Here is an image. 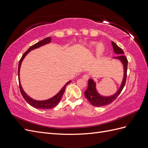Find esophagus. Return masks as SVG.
Instances as JSON below:
<instances>
[{
    "label": "esophagus",
    "mask_w": 148,
    "mask_h": 148,
    "mask_svg": "<svg viewBox=\"0 0 148 148\" xmlns=\"http://www.w3.org/2000/svg\"><path fill=\"white\" fill-rule=\"evenodd\" d=\"M83 78L85 80H88L89 78V75L87 74V73H85L83 75Z\"/></svg>",
    "instance_id": "34e87169"
}]
</instances>
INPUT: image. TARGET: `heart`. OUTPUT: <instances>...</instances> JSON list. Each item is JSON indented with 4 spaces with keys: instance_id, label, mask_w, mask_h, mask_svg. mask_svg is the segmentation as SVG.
Instances as JSON below:
<instances>
[{
    "instance_id": "b5f03b06",
    "label": "heart",
    "mask_w": 148,
    "mask_h": 148,
    "mask_svg": "<svg viewBox=\"0 0 148 148\" xmlns=\"http://www.w3.org/2000/svg\"><path fill=\"white\" fill-rule=\"evenodd\" d=\"M96 45L95 43H92L91 44V46L93 47L95 46ZM104 46L102 45V44H98L97 45V47H96V51H97V53L98 55H101L102 54V53H103V52H104Z\"/></svg>"
}]
</instances>
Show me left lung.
I'll return each mask as SVG.
<instances>
[{"mask_svg":"<svg viewBox=\"0 0 148 148\" xmlns=\"http://www.w3.org/2000/svg\"><path fill=\"white\" fill-rule=\"evenodd\" d=\"M112 44L114 51L117 54H119L117 57H115L114 58L120 60L122 62L124 66V77L121 86L119 88V91L116 92L114 95L109 96V97H104L99 95L97 92L96 89V83L93 81L92 79H89L88 80V88L84 92V96L87 98V99L91 104L96 107H101L109 105L111 104L115 99H116L120 92H122V89H123L125 83H126L127 76V66H128V60L127 57L123 54L124 52L123 50L120 47H119L117 44L113 41L112 42Z\"/></svg>","mask_w":148,"mask_h":148,"instance_id":"left-lung-1","label":"left lung"}]
</instances>
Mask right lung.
<instances>
[{
  "label": "right lung",
  "mask_w": 148,
  "mask_h": 148,
  "mask_svg": "<svg viewBox=\"0 0 148 148\" xmlns=\"http://www.w3.org/2000/svg\"><path fill=\"white\" fill-rule=\"evenodd\" d=\"M51 41V37H48V38L44 39L43 40H42V41H41L36 43L35 44H34V45L31 46L28 49V50L23 53V55L22 56L21 59L20 60V62H19L18 69L19 87H20V90L21 95L23 96L26 102H27L29 105H31V106H33V107H35V108L39 109H52V108H53V107H54L55 106H56L58 104H59V102H60V99H62V96H63L64 93L65 92L66 86L69 84H70L71 83V81L67 82L65 84V86L63 88H62L61 90L59 92V93H57L55 96H53V97L51 98V99H47V100H45V101H36V100L33 99L32 98L30 97L29 96H28L27 95H26V94L25 92V91H23V88H22L21 86L20 81V69L21 62H22V61H23L26 55H27V53L30 51L33 50V49H36V48H38V47H41L42 46L45 45V44L49 43Z\"/></svg>",
  "instance_id": "right-lung-1"
}]
</instances>
